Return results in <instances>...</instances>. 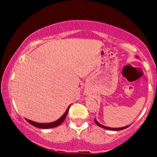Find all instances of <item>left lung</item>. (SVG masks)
<instances>
[{
    "mask_svg": "<svg viewBox=\"0 0 157 157\" xmlns=\"http://www.w3.org/2000/svg\"><path fill=\"white\" fill-rule=\"evenodd\" d=\"M94 121H95L96 124H97V125H98V126H100V127L104 128H106V129H108V130H111V131H120V130H123V129H124V128H127V127H128V126H129V125H128V126H124V127H121V128H111V127H108V126H105L101 125V124H100L97 121H96V119H94Z\"/></svg>",
    "mask_w": 157,
    "mask_h": 157,
    "instance_id": "8db88e82",
    "label": "left lung"
}]
</instances>
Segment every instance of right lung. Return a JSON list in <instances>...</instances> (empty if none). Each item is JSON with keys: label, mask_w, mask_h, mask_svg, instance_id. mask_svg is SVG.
Segmentation results:
<instances>
[{"label": "right lung", "mask_w": 157, "mask_h": 157, "mask_svg": "<svg viewBox=\"0 0 157 157\" xmlns=\"http://www.w3.org/2000/svg\"><path fill=\"white\" fill-rule=\"evenodd\" d=\"M70 106H68V108L67 109V110L66 111V112L64 113V114L62 116V117L60 118L59 119H58L57 121L51 122V123H46V124H43V123H37V122L31 121V120H29L27 119H25V120L29 122V124H31V125H33L35 126V127L37 128H54L56 127V126H59L60 124H61L63 123V121H64V119H66V116H67V113L68 112V109H69Z\"/></svg>", "instance_id": "right-lung-1"}]
</instances>
